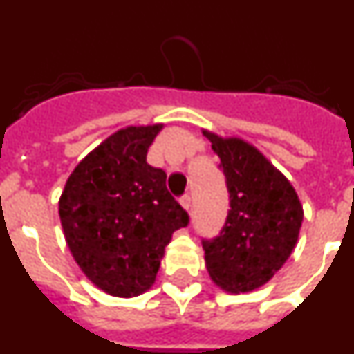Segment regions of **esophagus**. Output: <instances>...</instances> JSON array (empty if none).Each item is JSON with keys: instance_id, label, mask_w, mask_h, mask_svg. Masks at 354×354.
<instances>
[{"instance_id": "esophagus-1", "label": "esophagus", "mask_w": 354, "mask_h": 354, "mask_svg": "<svg viewBox=\"0 0 354 354\" xmlns=\"http://www.w3.org/2000/svg\"><path fill=\"white\" fill-rule=\"evenodd\" d=\"M180 205H183L184 209H186V211H189V209H192V196L189 195H184V196H180Z\"/></svg>"}]
</instances>
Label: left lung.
<instances>
[{
    "label": "left lung",
    "instance_id": "obj_1",
    "mask_svg": "<svg viewBox=\"0 0 354 354\" xmlns=\"http://www.w3.org/2000/svg\"><path fill=\"white\" fill-rule=\"evenodd\" d=\"M204 134L220 158L230 198L220 234L202 239L205 266L223 290L250 292L286 264L298 241L303 207L289 180L255 147Z\"/></svg>",
    "mask_w": 354,
    "mask_h": 354
}]
</instances>
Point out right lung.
Masks as SVG:
<instances>
[{
  "label": "right lung",
  "mask_w": 354,
  "mask_h": 354,
  "mask_svg": "<svg viewBox=\"0 0 354 354\" xmlns=\"http://www.w3.org/2000/svg\"><path fill=\"white\" fill-rule=\"evenodd\" d=\"M162 124L126 127L74 168L60 198L68 250L99 289L118 298L150 289L171 234L189 216L147 152Z\"/></svg>",
  "instance_id": "right-lung-1"
}]
</instances>
